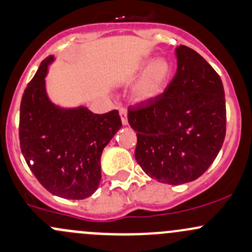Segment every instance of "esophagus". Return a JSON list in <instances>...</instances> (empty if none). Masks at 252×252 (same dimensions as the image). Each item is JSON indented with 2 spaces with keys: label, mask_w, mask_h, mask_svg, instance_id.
<instances>
[{
  "label": "esophagus",
  "mask_w": 252,
  "mask_h": 252,
  "mask_svg": "<svg viewBox=\"0 0 252 252\" xmlns=\"http://www.w3.org/2000/svg\"><path fill=\"white\" fill-rule=\"evenodd\" d=\"M119 116H121L122 123L123 126H128V113H126V110L124 107L119 108Z\"/></svg>",
  "instance_id": "34e87169"
}]
</instances>
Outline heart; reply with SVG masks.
Listing matches in <instances>:
<instances>
[{
  "instance_id": "obj_1",
  "label": "heart",
  "mask_w": 252,
  "mask_h": 252,
  "mask_svg": "<svg viewBox=\"0 0 252 252\" xmlns=\"http://www.w3.org/2000/svg\"><path fill=\"white\" fill-rule=\"evenodd\" d=\"M134 75L141 76L131 89L134 101L146 104L163 94L170 81L173 67L166 58H142L134 66Z\"/></svg>"
}]
</instances>
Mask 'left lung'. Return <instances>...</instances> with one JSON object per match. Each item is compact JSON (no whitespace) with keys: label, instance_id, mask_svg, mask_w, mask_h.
<instances>
[{"label":"left lung","instance_id":"8db88e82","mask_svg":"<svg viewBox=\"0 0 252 252\" xmlns=\"http://www.w3.org/2000/svg\"><path fill=\"white\" fill-rule=\"evenodd\" d=\"M176 75L151 102L129 107L137 131L135 159L148 176L168 185L197 180L208 170L226 135L223 84L202 55L175 49Z\"/></svg>","mask_w":252,"mask_h":252}]
</instances>
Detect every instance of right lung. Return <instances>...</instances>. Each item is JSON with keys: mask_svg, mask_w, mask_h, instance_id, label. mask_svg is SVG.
<instances>
[{"mask_svg": "<svg viewBox=\"0 0 252 252\" xmlns=\"http://www.w3.org/2000/svg\"><path fill=\"white\" fill-rule=\"evenodd\" d=\"M54 62V55L46 58L24 92L20 148L44 189L66 199H84L97 189L101 153L121 129L122 122L117 110L96 115L83 105L63 107L54 104L46 84Z\"/></svg>", "mask_w": 252, "mask_h": 252, "instance_id": "obj_1", "label": "right lung"}]
</instances>
